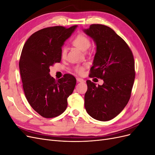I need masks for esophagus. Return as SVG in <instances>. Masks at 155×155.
Wrapping results in <instances>:
<instances>
[{"label":"esophagus","mask_w":155,"mask_h":155,"mask_svg":"<svg viewBox=\"0 0 155 155\" xmlns=\"http://www.w3.org/2000/svg\"><path fill=\"white\" fill-rule=\"evenodd\" d=\"M76 79H77L78 82H84V81H85V80H84L83 79L80 78H77Z\"/></svg>","instance_id":"34e87169"}]
</instances>
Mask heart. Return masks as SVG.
<instances>
[{
  "mask_svg": "<svg viewBox=\"0 0 155 155\" xmlns=\"http://www.w3.org/2000/svg\"><path fill=\"white\" fill-rule=\"evenodd\" d=\"M73 44L78 47L79 49L85 51L88 50L91 45V41L88 37L83 34L78 35L73 40ZM67 53V49L66 47H63L61 50L62 58H64ZM84 68L81 66H77L75 67V71L78 74L83 73Z\"/></svg>",
  "mask_w": 155,
  "mask_h": 155,
  "instance_id": "1",
  "label": "heart"
}]
</instances>
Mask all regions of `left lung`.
<instances>
[{"label": "left lung", "instance_id": "1", "mask_svg": "<svg viewBox=\"0 0 155 155\" xmlns=\"http://www.w3.org/2000/svg\"><path fill=\"white\" fill-rule=\"evenodd\" d=\"M96 44L90 78L104 80L102 85L87 81L85 107L99 121L113 119L128 104L135 78L134 60L125 41L110 27L93 24L84 30Z\"/></svg>", "mask_w": 155, "mask_h": 155}]
</instances>
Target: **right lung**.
<instances>
[{
	"instance_id": "add662e5",
	"label": "right lung",
	"mask_w": 155,
	"mask_h": 155,
	"mask_svg": "<svg viewBox=\"0 0 155 155\" xmlns=\"http://www.w3.org/2000/svg\"><path fill=\"white\" fill-rule=\"evenodd\" d=\"M76 27L45 28L33 34L23 46L18 63L23 90L31 107L44 118L61 114L76 86L72 75L55 80L49 72L50 66L60 63L62 46Z\"/></svg>"
}]
</instances>
